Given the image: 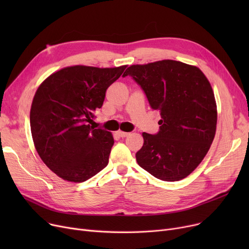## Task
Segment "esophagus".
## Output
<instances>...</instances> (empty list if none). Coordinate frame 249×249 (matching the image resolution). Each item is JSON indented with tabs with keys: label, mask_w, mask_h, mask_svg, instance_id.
<instances>
[{
	"label": "esophagus",
	"mask_w": 249,
	"mask_h": 249,
	"mask_svg": "<svg viewBox=\"0 0 249 249\" xmlns=\"http://www.w3.org/2000/svg\"><path fill=\"white\" fill-rule=\"evenodd\" d=\"M117 134L119 135L120 137H122V138H123V137H127L130 133H129V132H124V131H118V132H117Z\"/></svg>",
	"instance_id": "esophagus-1"
}]
</instances>
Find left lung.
Segmentation results:
<instances>
[{
    "mask_svg": "<svg viewBox=\"0 0 249 249\" xmlns=\"http://www.w3.org/2000/svg\"><path fill=\"white\" fill-rule=\"evenodd\" d=\"M131 75L153 110L160 111V132H143L137 163L165 181L187 178L211 147L216 133L217 105L210 82L195 65L164 59L133 64Z\"/></svg>",
    "mask_w": 249,
    "mask_h": 249,
    "instance_id": "8db88e82",
    "label": "left lung"
}]
</instances>
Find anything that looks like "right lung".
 <instances>
[{
    "label": "right lung",
    "mask_w": 249,
    "mask_h": 249,
    "mask_svg": "<svg viewBox=\"0 0 249 249\" xmlns=\"http://www.w3.org/2000/svg\"><path fill=\"white\" fill-rule=\"evenodd\" d=\"M126 68L67 67L38 87L30 110L34 146L62 179L83 182L107 166L113 135L89 124L103 106L107 89Z\"/></svg>",
    "instance_id": "add662e5"
}]
</instances>
